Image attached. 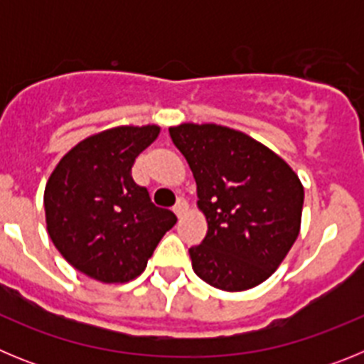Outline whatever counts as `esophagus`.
Returning a JSON list of instances; mask_svg holds the SVG:
<instances>
[{
  "mask_svg": "<svg viewBox=\"0 0 364 364\" xmlns=\"http://www.w3.org/2000/svg\"><path fill=\"white\" fill-rule=\"evenodd\" d=\"M173 211L176 213V217H182V215L188 211V202H186V198H178L175 204V208H173Z\"/></svg>",
  "mask_w": 364,
  "mask_h": 364,
  "instance_id": "34e87169",
  "label": "esophagus"
}]
</instances>
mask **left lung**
<instances>
[{"label": "left lung", "mask_w": 364, "mask_h": 364, "mask_svg": "<svg viewBox=\"0 0 364 364\" xmlns=\"http://www.w3.org/2000/svg\"><path fill=\"white\" fill-rule=\"evenodd\" d=\"M197 182L208 233L189 247L195 273L224 291L264 282L301 228L304 189L281 156L240 131L215 124L169 129Z\"/></svg>", "instance_id": "obj_1"}]
</instances>
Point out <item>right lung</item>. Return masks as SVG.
I'll use <instances>...</instances> for the list:
<instances>
[{"label":"right lung","mask_w":364,"mask_h":364,"mask_svg":"<svg viewBox=\"0 0 364 364\" xmlns=\"http://www.w3.org/2000/svg\"><path fill=\"white\" fill-rule=\"evenodd\" d=\"M160 127H114L85 138L45 186L47 231L70 266L102 282H127L146 269L173 211L156 208L131 176Z\"/></svg>","instance_id":"right-lung-1"}]
</instances>
